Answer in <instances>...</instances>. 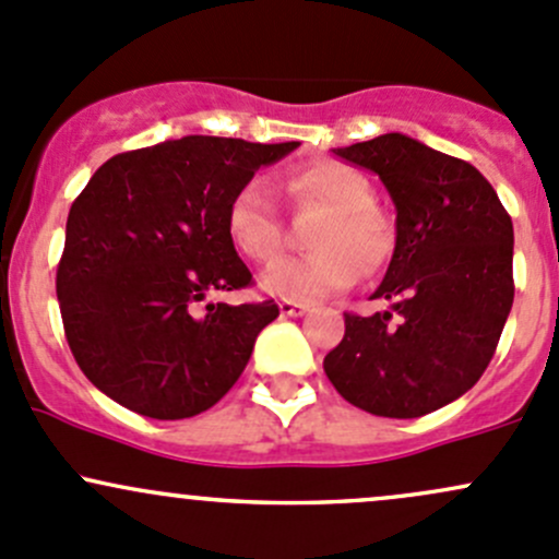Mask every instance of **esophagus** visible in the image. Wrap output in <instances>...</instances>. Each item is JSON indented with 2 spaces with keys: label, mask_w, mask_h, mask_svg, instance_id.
<instances>
[{
  "label": "esophagus",
  "mask_w": 559,
  "mask_h": 559,
  "mask_svg": "<svg viewBox=\"0 0 559 559\" xmlns=\"http://www.w3.org/2000/svg\"><path fill=\"white\" fill-rule=\"evenodd\" d=\"M278 308H281V316H292V319H299V316H305L310 310L308 305L297 302V299H281Z\"/></svg>",
  "instance_id": "34e87169"
}]
</instances>
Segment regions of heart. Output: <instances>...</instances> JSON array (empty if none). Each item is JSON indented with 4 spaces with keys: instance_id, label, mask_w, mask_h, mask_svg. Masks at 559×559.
<instances>
[{
    "instance_id": "b5f03b06",
    "label": "heart",
    "mask_w": 559,
    "mask_h": 559,
    "mask_svg": "<svg viewBox=\"0 0 559 559\" xmlns=\"http://www.w3.org/2000/svg\"><path fill=\"white\" fill-rule=\"evenodd\" d=\"M289 192L299 205L324 209L310 233L313 254L270 264L262 286L284 299H321L345 292L361 273H378L391 260L396 233L391 216L372 203V185L343 163H316L292 174ZM227 238L246 260L273 262L284 249V225L264 179H249L225 214Z\"/></svg>"
}]
</instances>
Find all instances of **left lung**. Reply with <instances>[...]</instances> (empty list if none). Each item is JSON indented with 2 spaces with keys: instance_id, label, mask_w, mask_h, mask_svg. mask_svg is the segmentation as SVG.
<instances>
[{
  "instance_id": "obj_1",
  "label": "left lung",
  "mask_w": 559,
  "mask_h": 559,
  "mask_svg": "<svg viewBox=\"0 0 559 559\" xmlns=\"http://www.w3.org/2000/svg\"><path fill=\"white\" fill-rule=\"evenodd\" d=\"M380 176L396 205V249L372 297L345 313L324 358L340 396L380 418H420L468 391L490 364L514 302V227L472 163L385 133L334 150Z\"/></svg>"
}]
</instances>
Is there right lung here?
<instances>
[{
	"label": "right lung",
	"instance_id": "1",
	"mask_svg": "<svg viewBox=\"0 0 559 559\" xmlns=\"http://www.w3.org/2000/svg\"><path fill=\"white\" fill-rule=\"evenodd\" d=\"M297 141L185 136L109 157L69 209L56 273L63 332L98 391L155 420L214 407L278 316L264 302H206L251 286L227 238V203Z\"/></svg>",
	"mask_w": 559,
	"mask_h": 559
}]
</instances>
